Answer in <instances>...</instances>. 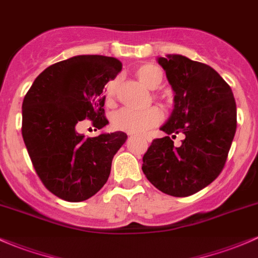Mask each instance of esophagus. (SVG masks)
<instances>
[{"label": "esophagus", "instance_id": "1", "mask_svg": "<svg viewBox=\"0 0 258 258\" xmlns=\"http://www.w3.org/2000/svg\"><path fill=\"white\" fill-rule=\"evenodd\" d=\"M144 139H146V138H144Z\"/></svg>", "mask_w": 258, "mask_h": 258}]
</instances>
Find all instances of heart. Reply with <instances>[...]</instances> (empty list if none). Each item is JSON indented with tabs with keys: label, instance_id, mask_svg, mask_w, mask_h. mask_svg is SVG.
<instances>
[{
	"label": "heart",
	"instance_id": "obj_1",
	"mask_svg": "<svg viewBox=\"0 0 258 258\" xmlns=\"http://www.w3.org/2000/svg\"><path fill=\"white\" fill-rule=\"evenodd\" d=\"M138 77L148 88L159 87L162 81V71L155 65H143L138 70ZM115 81H110L107 86V98H113L115 93ZM162 112L157 107H149L145 109L121 108L113 115V125L119 130L128 133H144L151 126L161 121Z\"/></svg>",
	"mask_w": 258,
	"mask_h": 258
}]
</instances>
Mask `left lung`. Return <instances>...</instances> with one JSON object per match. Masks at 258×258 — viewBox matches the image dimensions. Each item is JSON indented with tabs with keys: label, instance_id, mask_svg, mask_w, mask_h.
I'll use <instances>...</instances> for the list:
<instances>
[{
	"label": "left lung",
	"instance_id": "obj_1",
	"mask_svg": "<svg viewBox=\"0 0 258 258\" xmlns=\"http://www.w3.org/2000/svg\"><path fill=\"white\" fill-rule=\"evenodd\" d=\"M157 62L174 92L173 109L143 157V172L157 189L188 197L212 183L224 168L236 132V103L230 86L210 66L183 55ZM186 138L177 148V134ZM171 135L172 140L169 138Z\"/></svg>",
	"mask_w": 258,
	"mask_h": 258
}]
</instances>
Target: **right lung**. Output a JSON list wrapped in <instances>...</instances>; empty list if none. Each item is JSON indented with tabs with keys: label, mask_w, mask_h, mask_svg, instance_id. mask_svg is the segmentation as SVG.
I'll list each match as a JSON object with an SVG mask.
<instances>
[{
	"label": "right lung",
	"mask_w": 258,
	"mask_h": 258,
	"mask_svg": "<svg viewBox=\"0 0 258 258\" xmlns=\"http://www.w3.org/2000/svg\"><path fill=\"white\" fill-rule=\"evenodd\" d=\"M121 70L115 57L77 55L49 66L33 82L22 106V135L39 178L68 202H82L106 184L112 160L126 140L123 132L86 138L84 119L102 129L104 86Z\"/></svg>",
	"instance_id": "right-lung-1"
}]
</instances>
